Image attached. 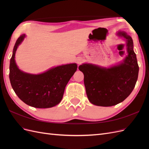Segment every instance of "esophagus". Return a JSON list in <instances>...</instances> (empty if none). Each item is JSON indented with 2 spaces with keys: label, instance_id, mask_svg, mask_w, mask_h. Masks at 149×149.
<instances>
[{
  "label": "esophagus",
  "instance_id": "1",
  "mask_svg": "<svg viewBox=\"0 0 149 149\" xmlns=\"http://www.w3.org/2000/svg\"><path fill=\"white\" fill-rule=\"evenodd\" d=\"M82 60L81 59V58H78V59H77V60H76V62H77V63L79 65L81 63V62Z\"/></svg>",
  "mask_w": 149,
  "mask_h": 149
}]
</instances>
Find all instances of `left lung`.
<instances>
[{
  "mask_svg": "<svg viewBox=\"0 0 149 149\" xmlns=\"http://www.w3.org/2000/svg\"><path fill=\"white\" fill-rule=\"evenodd\" d=\"M117 35L126 41L127 55L123 61L109 68L91 63L78 67L84 74L88 100L94 105L108 107L123 102L132 93L137 82L139 68L132 38L124 31H119Z\"/></svg>",
  "mask_w": 149,
  "mask_h": 149,
  "instance_id": "1",
  "label": "left lung"
}]
</instances>
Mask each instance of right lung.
<instances>
[{"mask_svg": "<svg viewBox=\"0 0 149 149\" xmlns=\"http://www.w3.org/2000/svg\"><path fill=\"white\" fill-rule=\"evenodd\" d=\"M26 37L17 39L10 61L9 78L12 87L20 100L37 108L52 107L59 104L70 78L77 70L76 63L53 67L40 74H30L20 70L15 62L17 48Z\"/></svg>", "mask_w": 149, "mask_h": 149, "instance_id": "add662e5", "label": "right lung"}]
</instances>
